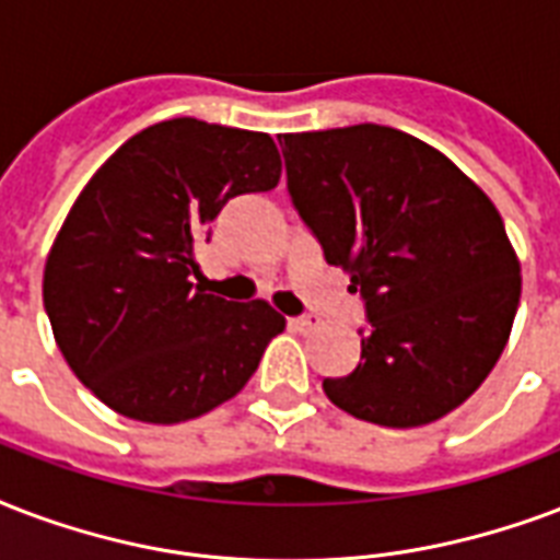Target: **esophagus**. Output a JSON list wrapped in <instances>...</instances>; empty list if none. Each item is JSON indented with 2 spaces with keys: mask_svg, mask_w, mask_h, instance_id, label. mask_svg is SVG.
Returning <instances> with one entry per match:
<instances>
[{
  "mask_svg": "<svg viewBox=\"0 0 560 560\" xmlns=\"http://www.w3.org/2000/svg\"><path fill=\"white\" fill-rule=\"evenodd\" d=\"M288 326L293 328V331H299V335H308V331H314V328H317V319L314 317H290Z\"/></svg>",
  "mask_w": 560,
  "mask_h": 560,
  "instance_id": "34e87169",
  "label": "esophagus"
}]
</instances>
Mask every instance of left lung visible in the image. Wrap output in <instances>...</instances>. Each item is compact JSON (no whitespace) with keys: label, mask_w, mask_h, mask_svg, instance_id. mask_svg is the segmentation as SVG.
Wrapping results in <instances>:
<instances>
[{"label":"left lung","mask_w":560,"mask_h":560,"mask_svg":"<svg viewBox=\"0 0 560 560\" xmlns=\"http://www.w3.org/2000/svg\"><path fill=\"white\" fill-rule=\"evenodd\" d=\"M279 143L299 217L370 319L361 364L323 390L387 429L441 420L488 378L517 314L520 261L497 205L399 128L361 122Z\"/></svg>","instance_id":"obj_1"}]
</instances>
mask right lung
I'll return each mask as SVG.
<instances>
[{"label":"right lung","instance_id":"add662e5","mask_svg":"<svg viewBox=\"0 0 560 560\" xmlns=\"http://www.w3.org/2000/svg\"><path fill=\"white\" fill-rule=\"evenodd\" d=\"M270 135L164 119L128 138L84 185L43 270L63 361L128 420H194L258 370L284 317L264 299L205 293L196 243L229 199L279 185Z\"/></svg>","mask_w":560,"mask_h":560}]
</instances>
